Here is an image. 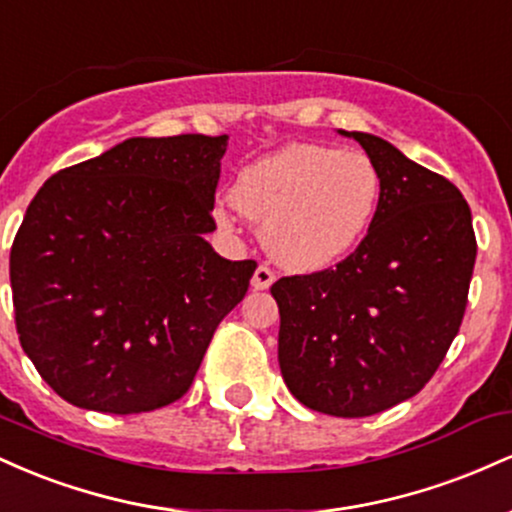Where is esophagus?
I'll return each mask as SVG.
<instances>
[{"label":"esophagus","mask_w":512,"mask_h":512,"mask_svg":"<svg viewBox=\"0 0 512 512\" xmlns=\"http://www.w3.org/2000/svg\"><path fill=\"white\" fill-rule=\"evenodd\" d=\"M274 272L269 267H264V264H260V267L255 269V274H252V289L255 291H264L269 289V286L274 284Z\"/></svg>","instance_id":"obj_1"}]
</instances>
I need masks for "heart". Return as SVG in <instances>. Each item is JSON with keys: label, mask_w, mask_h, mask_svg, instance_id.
<instances>
[{"label": "heart", "mask_w": 512, "mask_h": 512, "mask_svg": "<svg viewBox=\"0 0 512 512\" xmlns=\"http://www.w3.org/2000/svg\"><path fill=\"white\" fill-rule=\"evenodd\" d=\"M383 178L363 151L286 144L240 168L231 202L260 226L264 250L291 272H322L361 243L378 214ZM216 219L228 214L216 209Z\"/></svg>", "instance_id": "1"}]
</instances>
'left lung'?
<instances>
[{
	"instance_id": "left-lung-1",
	"label": "left lung",
	"mask_w": 512,
	"mask_h": 512,
	"mask_svg": "<svg viewBox=\"0 0 512 512\" xmlns=\"http://www.w3.org/2000/svg\"><path fill=\"white\" fill-rule=\"evenodd\" d=\"M356 139L383 178L378 214L334 269L284 276L279 368L308 409L358 419L414 397L462 325L477 260L472 211L443 175L368 132Z\"/></svg>"
}]
</instances>
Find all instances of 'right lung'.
I'll use <instances>...</instances> for the list:
<instances>
[{
    "mask_svg": "<svg viewBox=\"0 0 512 512\" xmlns=\"http://www.w3.org/2000/svg\"><path fill=\"white\" fill-rule=\"evenodd\" d=\"M228 137H132L55 173L11 245L16 332L69 404L139 414L190 390L252 260L209 245Z\"/></svg>",
    "mask_w": 512,
    "mask_h": 512,
    "instance_id": "obj_1",
    "label": "right lung"
}]
</instances>
